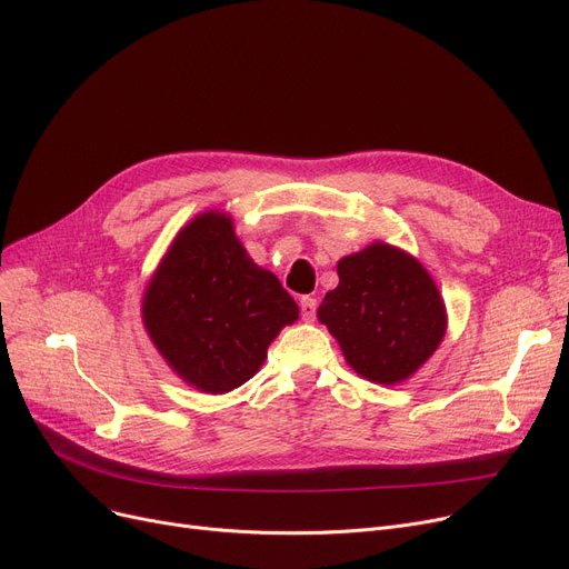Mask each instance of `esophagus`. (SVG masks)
<instances>
[{
	"label": "esophagus",
	"mask_w": 569,
	"mask_h": 569,
	"mask_svg": "<svg viewBox=\"0 0 569 569\" xmlns=\"http://www.w3.org/2000/svg\"><path fill=\"white\" fill-rule=\"evenodd\" d=\"M300 309H302V318L307 322H311L316 318V309H318V302L313 300V297H302L300 300Z\"/></svg>",
	"instance_id": "esophagus-1"
}]
</instances>
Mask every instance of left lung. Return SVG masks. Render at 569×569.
Masks as SVG:
<instances>
[{
	"label": "left lung",
	"instance_id": "1",
	"mask_svg": "<svg viewBox=\"0 0 569 569\" xmlns=\"http://www.w3.org/2000/svg\"><path fill=\"white\" fill-rule=\"evenodd\" d=\"M337 272L339 286L325 295L318 320L348 367L378 385L415 376L447 332L442 295L425 264L378 239L341 258Z\"/></svg>",
	"mask_w": 569,
	"mask_h": 569
}]
</instances>
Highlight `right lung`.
I'll use <instances>...</instances> for the list:
<instances>
[{
  "label": "right lung",
  "instance_id": "right-lung-1",
  "mask_svg": "<svg viewBox=\"0 0 569 569\" xmlns=\"http://www.w3.org/2000/svg\"><path fill=\"white\" fill-rule=\"evenodd\" d=\"M300 318L279 279L253 262L232 217L209 209L172 239L142 295V325L166 365L204 395L253 378Z\"/></svg>",
  "mask_w": 569,
  "mask_h": 569
}]
</instances>
